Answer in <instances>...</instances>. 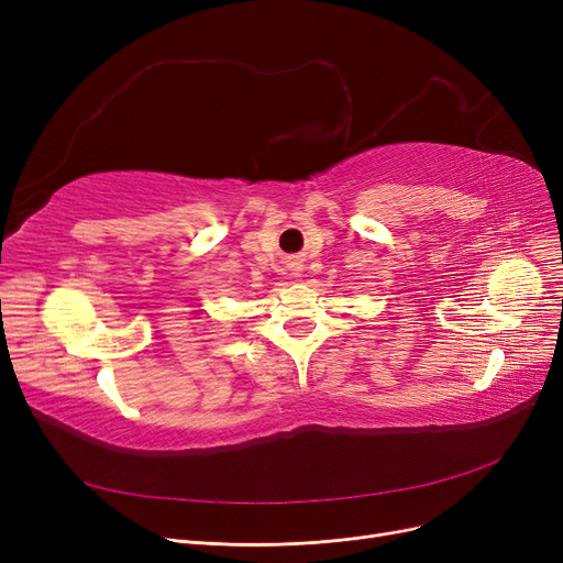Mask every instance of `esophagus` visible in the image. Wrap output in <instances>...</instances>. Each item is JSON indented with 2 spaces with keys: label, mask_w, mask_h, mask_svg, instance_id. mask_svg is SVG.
I'll use <instances>...</instances> for the list:
<instances>
[{
  "label": "esophagus",
  "mask_w": 563,
  "mask_h": 563,
  "mask_svg": "<svg viewBox=\"0 0 563 563\" xmlns=\"http://www.w3.org/2000/svg\"><path fill=\"white\" fill-rule=\"evenodd\" d=\"M291 272H294V274H299V272H301V266H294V269H291Z\"/></svg>",
  "instance_id": "obj_1"
}]
</instances>
